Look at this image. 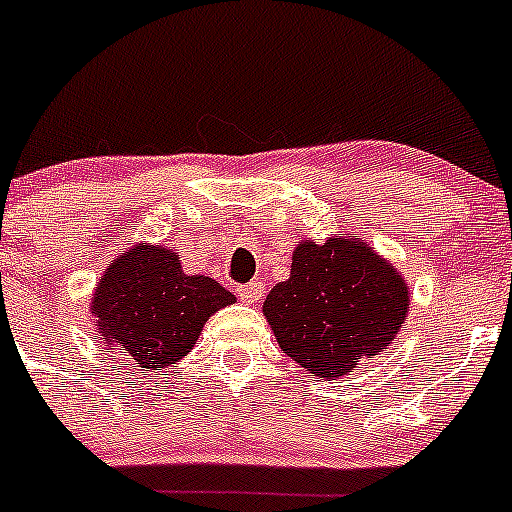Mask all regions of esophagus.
Returning a JSON list of instances; mask_svg holds the SVG:
<instances>
[{"instance_id":"esophagus-1","label":"esophagus","mask_w":512,"mask_h":512,"mask_svg":"<svg viewBox=\"0 0 512 512\" xmlns=\"http://www.w3.org/2000/svg\"><path fill=\"white\" fill-rule=\"evenodd\" d=\"M239 295L244 303H256V300H261L263 286L258 281H249V283H244V286H239Z\"/></svg>"}]
</instances>
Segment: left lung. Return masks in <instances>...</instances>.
I'll use <instances>...</instances> for the list:
<instances>
[{"label":"left lung","instance_id":"1","mask_svg":"<svg viewBox=\"0 0 512 512\" xmlns=\"http://www.w3.org/2000/svg\"><path fill=\"white\" fill-rule=\"evenodd\" d=\"M409 313V283L367 241H298L291 276L263 300L276 342L313 377H345L392 345Z\"/></svg>","mask_w":512,"mask_h":512}]
</instances>
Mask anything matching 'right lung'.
Masks as SVG:
<instances>
[{"instance_id": "right-lung-1", "label": "right lung", "mask_w": 512, "mask_h": 512, "mask_svg": "<svg viewBox=\"0 0 512 512\" xmlns=\"http://www.w3.org/2000/svg\"><path fill=\"white\" fill-rule=\"evenodd\" d=\"M234 300L214 278L184 273L175 249L135 244L98 278L91 313L105 347L150 372L177 365L204 323Z\"/></svg>"}]
</instances>
